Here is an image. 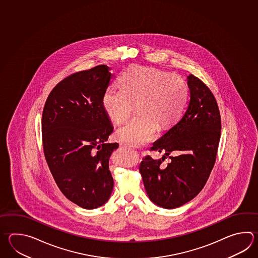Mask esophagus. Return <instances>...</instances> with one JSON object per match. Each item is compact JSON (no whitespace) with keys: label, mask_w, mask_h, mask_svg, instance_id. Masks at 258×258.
I'll return each mask as SVG.
<instances>
[{"label":"esophagus","mask_w":258,"mask_h":258,"mask_svg":"<svg viewBox=\"0 0 258 258\" xmlns=\"http://www.w3.org/2000/svg\"><path fill=\"white\" fill-rule=\"evenodd\" d=\"M119 146H120L121 148H123V149H127V147L126 146V144H124V143H120V144H119Z\"/></svg>","instance_id":"obj_1"}]
</instances>
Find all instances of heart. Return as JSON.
<instances>
[{
    "instance_id": "b5f03b06",
    "label": "heart",
    "mask_w": 258,
    "mask_h": 258,
    "mask_svg": "<svg viewBox=\"0 0 258 258\" xmlns=\"http://www.w3.org/2000/svg\"><path fill=\"white\" fill-rule=\"evenodd\" d=\"M187 86L180 76L155 68L134 66L119 78V88L109 87L102 97L105 114L116 124L138 107L139 116L116 130L115 136L131 146L142 145L156 136L159 125L178 119L186 99Z\"/></svg>"
}]
</instances>
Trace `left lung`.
<instances>
[{
  "label": "left lung",
  "mask_w": 258,
  "mask_h": 258,
  "mask_svg": "<svg viewBox=\"0 0 258 258\" xmlns=\"http://www.w3.org/2000/svg\"><path fill=\"white\" fill-rule=\"evenodd\" d=\"M189 101L180 120L153 144L162 159L143 158L140 165L150 200L175 209L193 200L204 187L215 164L221 138V115L215 97L201 80L187 76ZM166 156L167 166L161 163Z\"/></svg>",
  "instance_id": "8db88e82"
}]
</instances>
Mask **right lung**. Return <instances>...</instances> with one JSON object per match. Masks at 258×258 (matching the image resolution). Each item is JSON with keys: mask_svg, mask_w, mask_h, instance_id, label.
Returning <instances> with one entry per match:
<instances>
[{"mask_svg": "<svg viewBox=\"0 0 258 258\" xmlns=\"http://www.w3.org/2000/svg\"><path fill=\"white\" fill-rule=\"evenodd\" d=\"M109 70L98 65L66 77L43 109V149L53 178L69 200L86 210L104 205L114 186L109 158L118 144L105 143L113 126L102 105Z\"/></svg>", "mask_w": 258, "mask_h": 258, "instance_id": "add662e5", "label": "right lung"}]
</instances>
